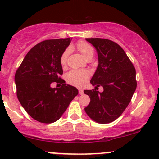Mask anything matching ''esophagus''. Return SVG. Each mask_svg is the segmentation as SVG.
<instances>
[{
    "label": "esophagus",
    "instance_id": "esophagus-1",
    "mask_svg": "<svg viewBox=\"0 0 159 159\" xmlns=\"http://www.w3.org/2000/svg\"><path fill=\"white\" fill-rule=\"evenodd\" d=\"M78 92H79V94H83V90L82 89H79L78 90Z\"/></svg>",
    "mask_w": 159,
    "mask_h": 159
}]
</instances>
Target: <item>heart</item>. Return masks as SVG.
<instances>
[{
    "label": "heart",
    "mask_w": 159,
    "mask_h": 159,
    "mask_svg": "<svg viewBox=\"0 0 159 159\" xmlns=\"http://www.w3.org/2000/svg\"><path fill=\"white\" fill-rule=\"evenodd\" d=\"M77 48L83 54L86 58L90 56L94 55V48L88 42L84 41H79L77 43ZM70 50L66 49L63 53L60 58V63L62 66L65 65L67 58L69 54ZM90 72L86 70H71L66 75V81L68 84L77 87H82L84 85L90 78Z\"/></svg>",
    "instance_id": "heart-1"
}]
</instances>
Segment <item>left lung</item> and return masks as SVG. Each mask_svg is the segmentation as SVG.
<instances>
[{"label": "left lung", "instance_id": "8db88e82", "mask_svg": "<svg viewBox=\"0 0 159 159\" xmlns=\"http://www.w3.org/2000/svg\"><path fill=\"white\" fill-rule=\"evenodd\" d=\"M98 52V65L91 79L95 89L84 90L90 97L84 111L90 118L100 124H108L123 113L137 87L134 65L121 46L105 38H86ZM102 86L104 91L96 90Z\"/></svg>", "mask_w": 159, "mask_h": 159}]
</instances>
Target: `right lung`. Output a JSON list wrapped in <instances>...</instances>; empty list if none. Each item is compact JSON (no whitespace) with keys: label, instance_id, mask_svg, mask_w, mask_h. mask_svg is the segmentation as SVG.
I'll return each mask as SVG.
<instances>
[{"label":"right lung","instance_id":"right-lung-1","mask_svg":"<svg viewBox=\"0 0 159 159\" xmlns=\"http://www.w3.org/2000/svg\"><path fill=\"white\" fill-rule=\"evenodd\" d=\"M70 38L46 40L28 51L14 76L17 96L25 110L36 121L50 124L57 121L78 95L75 87L65 84L60 58ZM52 82L61 88L50 87Z\"/></svg>","mask_w":159,"mask_h":159}]
</instances>
